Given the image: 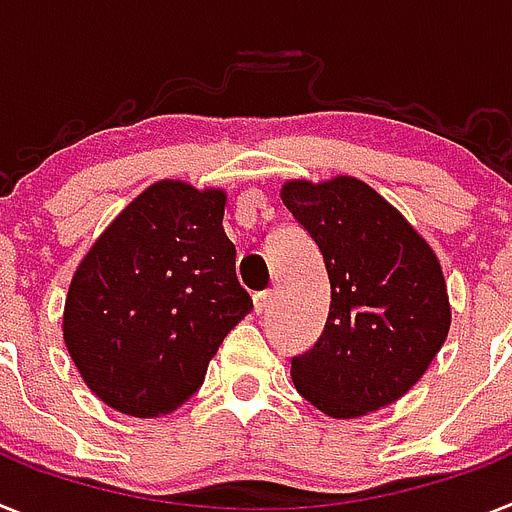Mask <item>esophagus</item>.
<instances>
[{"label": "esophagus", "mask_w": 512, "mask_h": 512, "mask_svg": "<svg viewBox=\"0 0 512 512\" xmlns=\"http://www.w3.org/2000/svg\"><path fill=\"white\" fill-rule=\"evenodd\" d=\"M253 305H256V313H266V310L272 308V292H256V295H253Z\"/></svg>", "instance_id": "esophagus-1"}]
</instances>
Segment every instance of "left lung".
Returning a JSON list of instances; mask_svg holds the SVG:
<instances>
[{
  "mask_svg": "<svg viewBox=\"0 0 512 512\" xmlns=\"http://www.w3.org/2000/svg\"><path fill=\"white\" fill-rule=\"evenodd\" d=\"M282 202L318 246L331 282L318 342L292 357L295 388L336 419L393 404L425 375L451 329L438 256L357 178L290 181Z\"/></svg>",
  "mask_w": 512,
  "mask_h": 512,
  "instance_id": "obj_1",
  "label": "left lung"
}]
</instances>
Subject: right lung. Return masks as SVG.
I'll use <instances>...</instances> for the list:
<instances>
[{
    "label": "right lung",
    "mask_w": 512,
    "mask_h": 512,
    "mask_svg": "<svg viewBox=\"0 0 512 512\" xmlns=\"http://www.w3.org/2000/svg\"><path fill=\"white\" fill-rule=\"evenodd\" d=\"M225 194L160 181L134 199L74 272L64 342L82 381L131 417L191 399L222 339L253 310L222 230Z\"/></svg>",
    "instance_id": "add662e5"
}]
</instances>
